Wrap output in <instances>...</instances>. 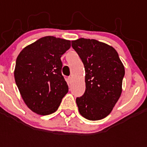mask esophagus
<instances>
[{
	"instance_id": "obj_1",
	"label": "esophagus",
	"mask_w": 147,
	"mask_h": 147,
	"mask_svg": "<svg viewBox=\"0 0 147 147\" xmlns=\"http://www.w3.org/2000/svg\"><path fill=\"white\" fill-rule=\"evenodd\" d=\"M72 77H69V78H67V81H68V82L69 83V84H71V82H72Z\"/></svg>"
}]
</instances>
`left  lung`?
I'll use <instances>...</instances> for the list:
<instances>
[{"label": "left lung", "mask_w": 147, "mask_h": 147, "mask_svg": "<svg viewBox=\"0 0 147 147\" xmlns=\"http://www.w3.org/2000/svg\"><path fill=\"white\" fill-rule=\"evenodd\" d=\"M71 47L85 70V92L76 98L78 111L90 121L101 120L121 97L124 66L113 47L98 40L80 38L71 41Z\"/></svg>", "instance_id": "1"}]
</instances>
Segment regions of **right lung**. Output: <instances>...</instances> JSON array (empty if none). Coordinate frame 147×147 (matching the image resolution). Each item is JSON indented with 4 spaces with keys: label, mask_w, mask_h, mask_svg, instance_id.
Masks as SVG:
<instances>
[{
    "label": "right lung",
    "mask_w": 147,
    "mask_h": 147,
    "mask_svg": "<svg viewBox=\"0 0 147 147\" xmlns=\"http://www.w3.org/2000/svg\"><path fill=\"white\" fill-rule=\"evenodd\" d=\"M70 47V40L45 36L25 47L17 56L15 82L24 103L34 113L53 114L67 94L61 57Z\"/></svg>",
    "instance_id": "obj_1"
}]
</instances>
